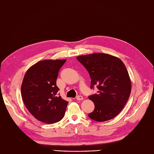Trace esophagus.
Instances as JSON below:
<instances>
[{"mask_svg": "<svg viewBox=\"0 0 154 154\" xmlns=\"http://www.w3.org/2000/svg\"><path fill=\"white\" fill-rule=\"evenodd\" d=\"M83 99H84V97H83L82 96V95H78L77 97H76V100H77L78 101L83 100Z\"/></svg>", "mask_w": 154, "mask_h": 154, "instance_id": "obj_1", "label": "esophagus"}]
</instances>
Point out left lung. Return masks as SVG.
<instances>
[{
	"label": "left lung",
	"mask_w": 154,
	"mask_h": 154,
	"mask_svg": "<svg viewBox=\"0 0 154 154\" xmlns=\"http://www.w3.org/2000/svg\"><path fill=\"white\" fill-rule=\"evenodd\" d=\"M91 78L90 88L97 93L88 97L94 102V111L88 117L98 122L107 121L119 114L131 92L128 71L119 58L105 53H94L76 57Z\"/></svg>",
	"instance_id": "8db88e82"
}]
</instances>
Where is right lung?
Returning <instances> with one entry per match:
<instances>
[{
  "label": "right lung",
  "mask_w": 154,
  "mask_h": 154,
  "mask_svg": "<svg viewBox=\"0 0 154 154\" xmlns=\"http://www.w3.org/2000/svg\"><path fill=\"white\" fill-rule=\"evenodd\" d=\"M66 60H41L31 66L23 77L22 97L34 117L47 124L64 117L68 102L57 95V78Z\"/></svg>",
  "instance_id": "add662e5"
}]
</instances>
